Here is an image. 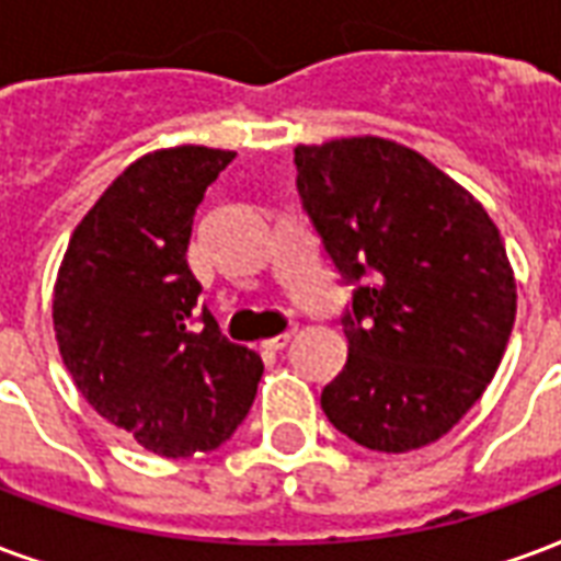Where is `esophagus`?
Here are the masks:
<instances>
[{
  "instance_id": "1",
  "label": "esophagus",
  "mask_w": 561,
  "mask_h": 561,
  "mask_svg": "<svg viewBox=\"0 0 561 561\" xmlns=\"http://www.w3.org/2000/svg\"><path fill=\"white\" fill-rule=\"evenodd\" d=\"M291 339H294V330H285V333L273 335V339H264L261 347H267V351H282V347L291 342Z\"/></svg>"
}]
</instances>
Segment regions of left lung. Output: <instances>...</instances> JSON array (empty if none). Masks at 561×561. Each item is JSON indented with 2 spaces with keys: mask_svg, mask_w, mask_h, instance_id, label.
Returning <instances> with one entry per match:
<instances>
[{
  "mask_svg": "<svg viewBox=\"0 0 561 561\" xmlns=\"http://www.w3.org/2000/svg\"><path fill=\"white\" fill-rule=\"evenodd\" d=\"M294 163L323 249L359 282L323 413L365 449H422L467 416L512 335L517 279L500 228L470 190L383 136L297 145Z\"/></svg>",
  "mask_w": 561,
  "mask_h": 561,
  "instance_id": "1",
  "label": "left lung"
}]
</instances>
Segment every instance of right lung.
Here are the masks:
<instances>
[{"mask_svg": "<svg viewBox=\"0 0 561 561\" xmlns=\"http://www.w3.org/2000/svg\"><path fill=\"white\" fill-rule=\"evenodd\" d=\"M234 151L175 145L133 160L73 228L53 288V330L73 386L110 425L163 458L222 446L264 365L228 342L186 267L193 217Z\"/></svg>", "mask_w": 561, "mask_h": 561, "instance_id": "1", "label": "right lung"}]
</instances>
